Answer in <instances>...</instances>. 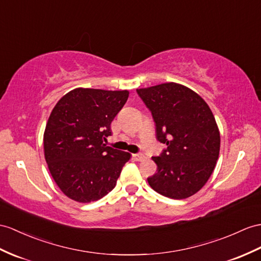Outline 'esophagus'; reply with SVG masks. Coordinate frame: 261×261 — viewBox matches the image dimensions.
<instances>
[{
  "instance_id": "1",
  "label": "esophagus",
  "mask_w": 261,
  "mask_h": 261,
  "mask_svg": "<svg viewBox=\"0 0 261 261\" xmlns=\"http://www.w3.org/2000/svg\"><path fill=\"white\" fill-rule=\"evenodd\" d=\"M133 157H134V160L137 161V162H142L146 158L145 155H143V154H134V155H133Z\"/></svg>"
}]
</instances>
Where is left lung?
I'll return each instance as SVG.
<instances>
[{"mask_svg": "<svg viewBox=\"0 0 261 261\" xmlns=\"http://www.w3.org/2000/svg\"><path fill=\"white\" fill-rule=\"evenodd\" d=\"M151 113L158 142L166 144L152 157L157 173L149 186L163 196L184 199L205 185L219 156L220 134L215 117L198 94L176 83L136 90Z\"/></svg>", "mask_w": 261, "mask_h": 261, "instance_id": "8db88e82", "label": "left lung"}]
</instances>
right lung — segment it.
Returning a JSON list of instances; mask_svg holds the SVG:
<instances>
[{"label":"right lung","instance_id":"right-lung-1","mask_svg":"<svg viewBox=\"0 0 261 261\" xmlns=\"http://www.w3.org/2000/svg\"><path fill=\"white\" fill-rule=\"evenodd\" d=\"M128 91L75 88L55 105L44 132L49 173L68 198L100 199L115 187L130 154L106 146Z\"/></svg>","mask_w":261,"mask_h":261}]
</instances>
